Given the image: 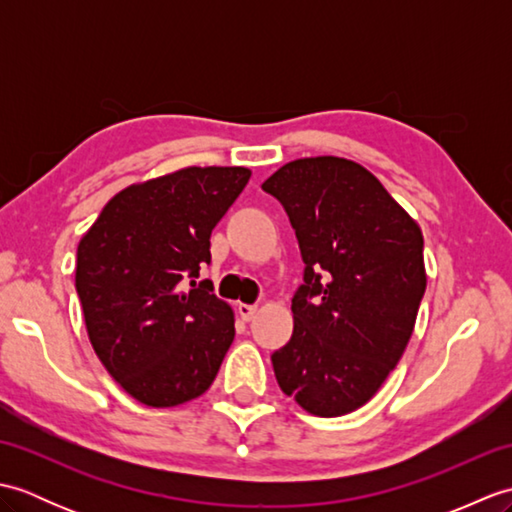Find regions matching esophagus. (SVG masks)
Returning a JSON list of instances; mask_svg holds the SVG:
<instances>
[{
	"label": "esophagus",
	"instance_id": "1",
	"mask_svg": "<svg viewBox=\"0 0 512 512\" xmlns=\"http://www.w3.org/2000/svg\"><path fill=\"white\" fill-rule=\"evenodd\" d=\"M237 312H239V317H242L244 321H250L257 314V306H250V303H239Z\"/></svg>",
	"mask_w": 512,
	"mask_h": 512
}]
</instances>
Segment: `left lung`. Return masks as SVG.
Returning <instances> with one entry per match:
<instances>
[{
    "label": "left lung",
    "mask_w": 512,
    "mask_h": 512,
    "mask_svg": "<svg viewBox=\"0 0 512 512\" xmlns=\"http://www.w3.org/2000/svg\"><path fill=\"white\" fill-rule=\"evenodd\" d=\"M262 189L284 206L301 248L295 330L273 352L286 396L321 418L372 398L400 361L427 288L422 233L365 167L301 158Z\"/></svg>",
    "instance_id": "1"
}]
</instances>
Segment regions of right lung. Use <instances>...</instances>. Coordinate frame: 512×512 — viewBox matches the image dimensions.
<instances>
[{
	"label": "right lung",
	"instance_id": "right-lung-1",
	"mask_svg": "<svg viewBox=\"0 0 512 512\" xmlns=\"http://www.w3.org/2000/svg\"><path fill=\"white\" fill-rule=\"evenodd\" d=\"M250 171L187 167L116 193L76 250V295L96 356L129 396L176 407L211 387L235 339L213 295L211 233Z\"/></svg>",
	"mask_w": 512,
	"mask_h": 512
}]
</instances>
